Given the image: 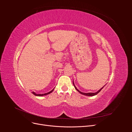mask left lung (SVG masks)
<instances>
[{
	"label": "left lung",
	"mask_w": 132,
	"mask_h": 132,
	"mask_svg": "<svg viewBox=\"0 0 132 132\" xmlns=\"http://www.w3.org/2000/svg\"><path fill=\"white\" fill-rule=\"evenodd\" d=\"M73 85H74V87H75V89L77 90L79 93H80V94H82V95H86V96H94V95H97L98 93H100V92L101 91V90L103 89V87H104V86H103L102 88H101L98 91H97L96 93H82V92H81L80 91H79L77 87H76V86H75V85H74V82H73Z\"/></svg>",
	"instance_id": "obj_1"
}]
</instances>
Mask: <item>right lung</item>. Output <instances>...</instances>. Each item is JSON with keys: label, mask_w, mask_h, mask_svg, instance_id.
<instances>
[{"label": "right lung", "mask_w": 132, "mask_h": 132, "mask_svg": "<svg viewBox=\"0 0 132 132\" xmlns=\"http://www.w3.org/2000/svg\"><path fill=\"white\" fill-rule=\"evenodd\" d=\"M53 90H54V89H53L52 90H51V91L48 92V93H45V94H36L35 93H34V92H32V93L34 95H35V96H42L47 95H48V94H50V93H52Z\"/></svg>", "instance_id": "add662e5"}]
</instances>
